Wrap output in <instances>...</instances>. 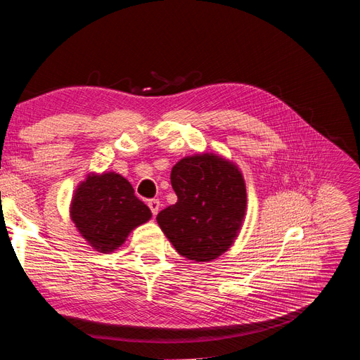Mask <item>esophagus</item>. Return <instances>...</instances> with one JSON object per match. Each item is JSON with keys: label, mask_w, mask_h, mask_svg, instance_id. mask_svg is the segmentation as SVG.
I'll return each mask as SVG.
<instances>
[{"label": "esophagus", "mask_w": 360, "mask_h": 360, "mask_svg": "<svg viewBox=\"0 0 360 360\" xmlns=\"http://www.w3.org/2000/svg\"><path fill=\"white\" fill-rule=\"evenodd\" d=\"M147 205H149V208H150V211H152V214H153V216L158 214L160 207H161V202H160L158 199H150L149 202H147Z\"/></svg>", "instance_id": "1"}]
</instances>
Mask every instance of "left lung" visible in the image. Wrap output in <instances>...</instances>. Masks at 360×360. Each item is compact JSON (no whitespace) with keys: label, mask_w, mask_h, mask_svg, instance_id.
Here are the masks:
<instances>
[{"label":"left lung","mask_w":360,"mask_h":360,"mask_svg":"<svg viewBox=\"0 0 360 360\" xmlns=\"http://www.w3.org/2000/svg\"><path fill=\"white\" fill-rule=\"evenodd\" d=\"M178 202L156 222L182 257L211 262L233 246L246 214V186L237 165L216 153L186 156L173 165Z\"/></svg>","instance_id":"1"}]
</instances>
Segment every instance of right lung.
<instances>
[{
  "label": "right lung",
  "instance_id": "right-lung-1",
  "mask_svg": "<svg viewBox=\"0 0 360 360\" xmlns=\"http://www.w3.org/2000/svg\"><path fill=\"white\" fill-rule=\"evenodd\" d=\"M70 216L77 231L98 252H112L129 233L152 217L126 178L115 172L89 173L71 200Z\"/></svg>",
  "mask_w": 360,
  "mask_h": 360
}]
</instances>
